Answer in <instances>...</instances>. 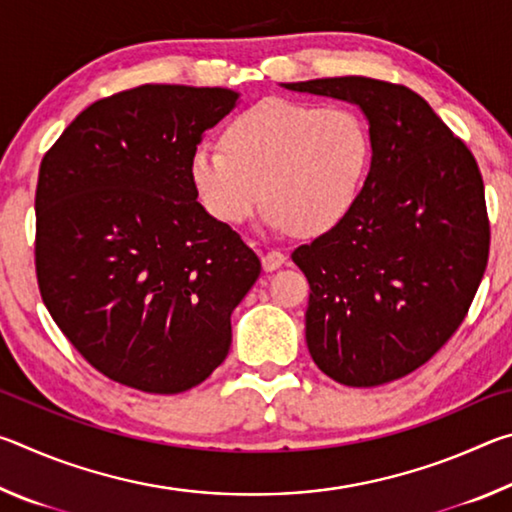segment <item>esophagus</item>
I'll return each instance as SVG.
<instances>
[{
  "label": "esophagus",
  "instance_id": "1",
  "mask_svg": "<svg viewBox=\"0 0 512 512\" xmlns=\"http://www.w3.org/2000/svg\"><path fill=\"white\" fill-rule=\"evenodd\" d=\"M284 262H287V255L284 253H280V250H271V253H266L264 257H262V266H264V271H277V268H280Z\"/></svg>",
  "mask_w": 512,
  "mask_h": 512
}]
</instances>
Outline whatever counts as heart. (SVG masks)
<instances>
[{
	"instance_id": "b5f03b06",
	"label": "heart",
	"mask_w": 512,
	"mask_h": 512,
	"mask_svg": "<svg viewBox=\"0 0 512 512\" xmlns=\"http://www.w3.org/2000/svg\"><path fill=\"white\" fill-rule=\"evenodd\" d=\"M370 153L357 112L264 99L230 121L223 146H196L189 173L216 221L246 223L264 194L268 223L320 235L357 201Z\"/></svg>"
}]
</instances>
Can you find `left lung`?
<instances>
[{"label":"left lung","mask_w":512,"mask_h":512,"mask_svg":"<svg viewBox=\"0 0 512 512\" xmlns=\"http://www.w3.org/2000/svg\"><path fill=\"white\" fill-rule=\"evenodd\" d=\"M284 88L352 101L370 121L372 160L357 201L291 257L311 289L316 366L343 386L388 384L452 339L483 280L490 221L479 164L404 85L341 76Z\"/></svg>","instance_id":"1"}]
</instances>
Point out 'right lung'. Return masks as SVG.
Here are the masks:
<instances>
[{
    "label": "right lung",
    "instance_id": "obj_1",
    "mask_svg": "<svg viewBox=\"0 0 512 512\" xmlns=\"http://www.w3.org/2000/svg\"><path fill=\"white\" fill-rule=\"evenodd\" d=\"M237 92L140 85L99 99L40 162L36 275L42 302L101 375L173 395L228 357L230 314L262 271L189 173Z\"/></svg>",
    "mask_w": 512,
    "mask_h": 512
}]
</instances>
